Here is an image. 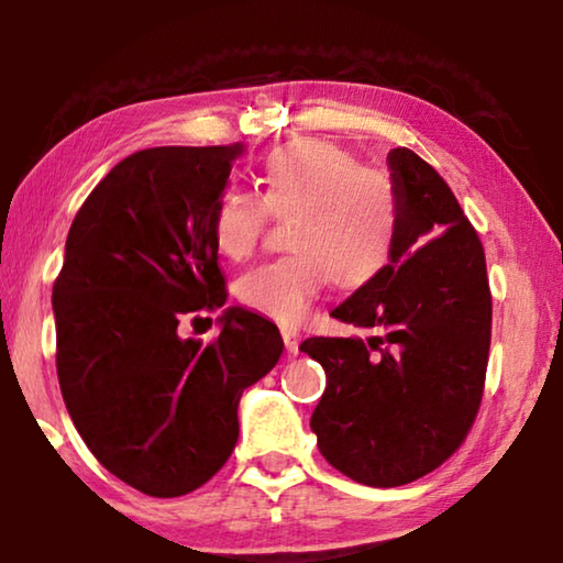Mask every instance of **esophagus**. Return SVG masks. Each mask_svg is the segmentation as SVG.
<instances>
[{
    "mask_svg": "<svg viewBox=\"0 0 563 563\" xmlns=\"http://www.w3.org/2000/svg\"><path fill=\"white\" fill-rule=\"evenodd\" d=\"M282 338H284V345H287V353L299 351V335L295 330H282Z\"/></svg>",
    "mask_w": 563,
    "mask_h": 563,
    "instance_id": "obj_1",
    "label": "esophagus"
}]
</instances>
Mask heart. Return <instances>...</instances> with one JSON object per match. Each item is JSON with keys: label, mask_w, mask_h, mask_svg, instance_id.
Returning <instances> with one entry per match:
<instances>
[{"label": "heart", "mask_w": 563, "mask_h": 563, "mask_svg": "<svg viewBox=\"0 0 563 563\" xmlns=\"http://www.w3.org/2000/svg\"><path fill=\"white\" fill-rule=\"evenodd\" d=\"M268 214L289 218L287 249L238 282L245 307L295 325L330 282L345 291L374 284L395 258L402 202L395 184L341 145L302 137L261 161L258 195L225 189L214 202L212 241L228 258H249Z\"/></svg>", "instance_id": "obj_1"}]
</instances>
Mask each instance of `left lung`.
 I'll return each instance as SVG.
<instances>
[{
	"label": "left lung",
	"instance_id": "8db88e82",
	"mask_svg": "<svg viewBox=\"0 0 563 563\" xmlns=\"http://www.w3.org/2000/svg\"><path fill=\"white\" fill-rule=\"evenodd\" d=\"M402 230L387 272L333 318L372 330L307 338L328 384L310 426L325 461L353 482L399 487L466 441L484 395L492 291L479 235L449 184L410 148L389 153Z\"/></svg>",
	"mask_w": 563,
	"mask_h": 563
}]
</instances>
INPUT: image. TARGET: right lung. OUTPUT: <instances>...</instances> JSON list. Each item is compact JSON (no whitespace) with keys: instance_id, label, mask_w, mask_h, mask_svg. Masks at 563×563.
I'll use <instances>...</instances> for the list:
<instances>
[{"instance_id":"1","label":"right lung","mask_w":563,"mask_h":563,"mask_svg":"<svg viewBox=\"0 0 563 563\" xmlns=\"http://www.w3.org/2000/svg\"><path fill=\"white\" fill-rule=\"evenodd\" d=\"M238 156L164 145L122 158L76 212L53 284L66 410L99 464L151 497L189 495L225 466L243 389L284 351L279 328L243 307L210 343L179 338L228 302L212 212Z\"/></svg>"}]
</instances>
